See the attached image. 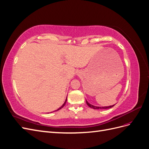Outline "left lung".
Wrapping results in <instances>:
<instances>
[{
	"label": "left lung",
	"instance_id": "obj_1",
	"mask_svg": "<svg viewBox=\"0 0 149 149\" xmlns=\"http://www.w3.org/2000/svg\"><path fill=\"white\" fill-rule=\"evenodd\" d=\"M86 104L89 107L92 108V109H109V108H111L113 107L115 104L114 105H112V106H104V107H100V106H94L93 104H91L89 103L87 101H86Z\"/></svg>",
	"mask_w": 149,
	"mask_h": 149
}]
</instances>
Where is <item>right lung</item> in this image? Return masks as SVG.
Listing matches in <instances>:
<instances>
[{
  "mask_svg": "<svg viewBox=\"0 0 149 149\" xmlns=\"http://www.w3.org/2000/svg\"><path fill=\"white\" fill-rule=\"evenodd\" d=\"M66 101H67V98L66 99V100H65V102L63 103V105H62V106H61V107H60V108H58V109L57 110H56L55 111H58V110H60V109H61V108H62L63 107H64V106H65V104H66Z\"/></svg>",
  "mask_w": 149,
  "mask_h": 149,
  "instance_id": "right-lung-1",
  "label": "right lung"
}]
</instances>
